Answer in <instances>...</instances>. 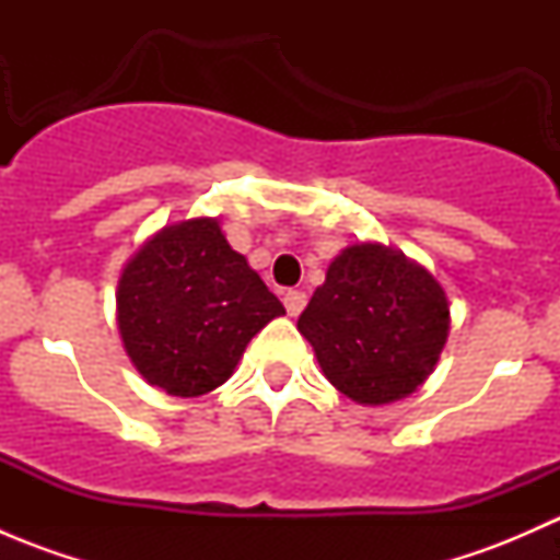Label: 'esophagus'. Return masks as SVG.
<instances>
[{"label":"esophagus","instance_id":"1","mask_svg":"<svg viewBox=\"0 0 560 560\" xmlns=\"http://www.w3.org/2000/svg\"><path fill=\"white\" fill-rule=\"evenodd\" d=\"M284 306H287V314L298 316L303 308H306V292H301V290L284 292Z\"/></svg>","mask_w":560,"mask_h":560}]
</instances>
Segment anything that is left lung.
I'll list each match as a JSON object with an SVG mask.
<instances>
[{
    "label": "left lung",
    "instance_id": "1",
    "mask_svg": "<svg viewBox=\"0 0 560 560\" xmlns=\"http://www.w3.org/2000/svg\"><path fill=\"white\" fill-rule=\"evenodd\" d=\"M322 374L358 404H389L425 382L447 341V295L428 270L385 246L338 254L298 319Z\"/></svg>",
    "mask_w": 560,
    "mask_h": 560
}]
</instances>
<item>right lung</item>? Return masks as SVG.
<instances>
[{
  "label": "right lung",
  "instance_id": "obj_1",
  "mask_svg": "<svg viewBox=\"0 0 560 560\" xmlns=\"http://www.w3.org/2000/svg\"><path fill=\"white\" fill-rule=\"evenodd\" d=\"M118 330L149 385L191 398L230 380L279 298L233 252L217 219L165 228L118 281Z\"/></svg>",
  "mask_w": 560,
  "mask_h": 560
}]
</instances>
